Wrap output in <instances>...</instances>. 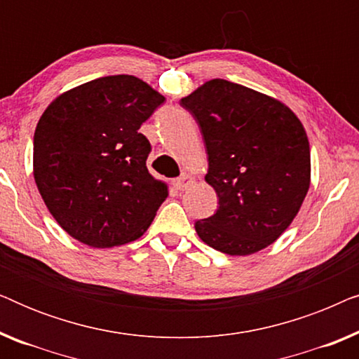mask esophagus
Listing matches in <instances>:
<instances>
[{
	"instance_id": "obj_1",
	"label": "esophagus",
	"mask_w": 359,
	"mask_h": 359,
	"mask_svg": "<svg viewBox=\"0 0 359 359\" xmlns=\"http://www.w3.org/2000/svg\"><path fill=\"white\" fill-rule=\"evenodd\" d=\"M194 183V178L191 175H188V173H181V176L180 178H176L175 181H173V184H175V188L176 189H180V191H184V189H188L191 184Z\"/></svg>"
}]
</instances>
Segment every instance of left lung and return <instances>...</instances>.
<instances>
[{
  "label": "left lung",
  "instance_id": "8db88e82",
  "mask_svg": "<svg viewBox=\"0 0 359 359\" xmlns=\"http://www.w3.org/2000/svg\"><path fill=\"white\" fill-rule=\"evenodd\" d=\"M198 122L208 151L205 181L219 209L194 224L205 245L245 257L276 242L311 186V149L297 116L252 88L205 81L180 102Z\"/></svg>",
  "mask_w": 359,
  "mask_h": 359
}]
</instances>
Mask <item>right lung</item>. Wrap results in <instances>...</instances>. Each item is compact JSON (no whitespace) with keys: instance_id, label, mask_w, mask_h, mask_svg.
Listing matches in <instances>:
<instances>
[{"instance_id":"right-lung-1","label":"right lung","mask_w":359,"mask_h":359,"mask_svg":"<svg viewBox=\"0 0 359 359\" xmlns=\"http://www.w3.org/2000/svg\"><path fill=\"white\" fill-rule=\"evenodd\" d=\"M165 97L132 75L102 76L55 97L34 134V180L68 235L95 248L144 235L168 186L147 168L139 129Z\"/></svg>"}]
</instances>
